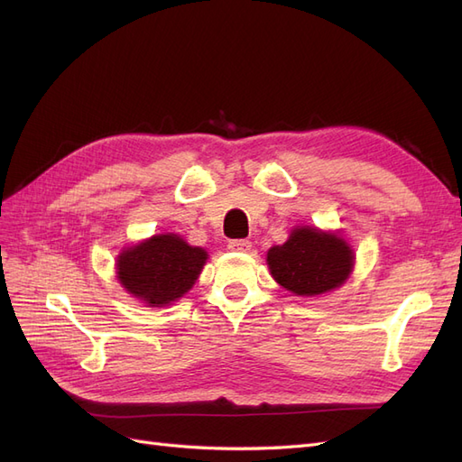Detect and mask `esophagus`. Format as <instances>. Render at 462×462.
<instances>
[{
    "instance_id": "esophagus-1",
    "label": "esophagus",
    "mask_w": 462,
    "mask_h": 462,
    "mask_svg": "<svg viewBox=\"0 0 462 462\" xmlns=\"http://www.w3.org/2000/svg\"><path fill=\"white\" fill-rule=\"evenodd\" d=\"M229 250H235V253H248L250 248H253V243L246 241V239H235V241H229Z\"/></svg>"
}]
</instances>
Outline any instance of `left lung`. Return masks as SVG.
Returning a JSON list of instances; mask_svg holds the SVG:
<instances>
[{"instance_id":"8db88e82","label":"left lung","mask_w":462,"mask_h":462,"mask_svg":"<svg viewBox=\"0 0 462 462\" xmlns=\"http://www.w3.org/2000/svg\"><path fill=\"white\" fill-rule=\"evenodd\" d=\"M272 277L299 297L324 295L341 287L355 265V253L341 235L316 227L292 229L287 243L268 250Z\"/></svg>"}]
</instances>
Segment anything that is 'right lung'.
<instances>
[{"mask_svg": "<svg viewBox=\"0 0 462 462\" xmlns=\"http://www.w3.org/2000/svg\"><path fill=\"white\" fill-rule=\"evenodd\" d=\"M206 260L204 248L190 246L175 233L153 235L117 256V279L134 299L165 306L192 289Z\"/></svg>", "mask_w": 462, "mask_h": 462, "instance_id": "add662e5", "label": "right lung"}]
</instances>
